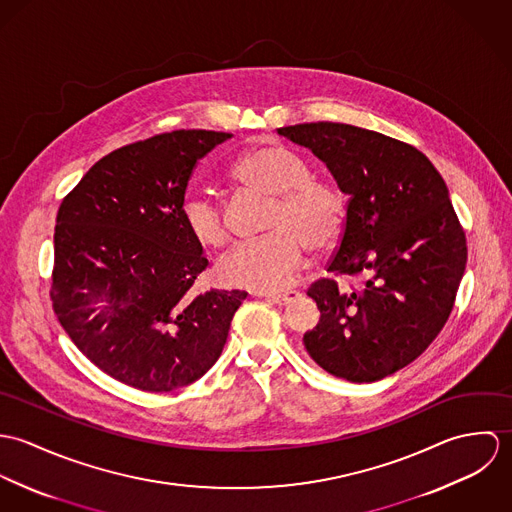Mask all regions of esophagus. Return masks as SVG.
<instances>
[{
    "mask_svg": "<svg viewBox=\"0 0 512 512\" xmlns=\"http://www.w3.org/2000/svg\"><path fill=\"white\" fill-rule=\"evenodd\" d=\"M262 297H266V299H270V301H274V303L286 305V303L295 301V299L299 297V292H297V290H286V292L262 293Z\"/></svg>",
    "mask_w": 512,
    "mask_h": 512,
    "instance_id": "34e87169",
    "label": "esophagus"
}]
</instances>
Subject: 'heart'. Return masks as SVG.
Returning <instances> with one entry per match:
<instances>
[{
    "label": "heart",
    "mask_w": 512,
    "mask_h": 512,
    "mask_svg": "<svg viewBox=\"0 0 512 512\" xmlns=\"http://www.w3.org/2000/svg\"><path fill=\"white\" fill-rule=\"evenodd\" d=\"M230 179L252 193L274 197L266 238L230 250L219 262L220 280L228 286L258 292L284 290L307 262V248L325 252L345 230V197L329 183L313 179L309 165L286 147L258 144L246 149L230 169ZM189 236L219 248L228 240V224L219 203L193 191L181 205Z\"/></svg>",
    "instance_id": "b5f03b06"
}]
</instances>
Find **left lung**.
<instances>
[{
    "label": "left lung",
    "instance_id": "1",
    "mask_svg": "<svg viewBox=\"0 0 512 512\" xmlns=\"http://www.w3.org/2000/svg\"><path fill=\"white\" fill-rule=\"evenodd\" d=\"M278 134L309 147L351 195L331 278L307 290L321 317L303 345L333 376L380 380L432 345L455 303L467 238L445 181L420 149L357 126L311 122ZM337 277L366 282L345 289Z\"/></svg>",
    "mask_w": 512,
    "mask_h": 512
}]
</instances>
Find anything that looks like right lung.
<instances>
[{"mask_svg": "<svg viewBox=\"0 0 512 512\" xmlns=\"http://www.w3.org/2000/svg\"><path fill=\"white\" fill-rule=\"evenodd\" d=\"M228 138L175 130L118 147L59 207L53 309L76 349L122 384L171 392L201 378L248 295L193 290L209 262L181 219L197 161Z\"/></svg>", "mask_w": 512, "mask_h": 512, "instance_id": "obj_1", "label": "right lung"}]
</instances>
